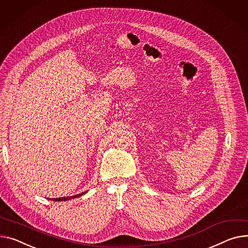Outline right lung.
<instances>
[{"label": "right lung", "instance_id": "obj_1", "mask_svg": "<svg viewBox=\"0 0 248 248\" xmlns=\"http://www.w3.org/2000/svg\"><path fill=\"white\" fill-rule=\"evenodd\" d=\"M86 192H88V191L81 192V193H79V194H77V195H73V196H67V197H59V199H51V200H52V201H54V202H65V201H70V200H72V199H76V197H78V196H80V195H82V194H85Z\"/></svg>", "mask_w": 248, "mask_h": 248}]
</instances>
